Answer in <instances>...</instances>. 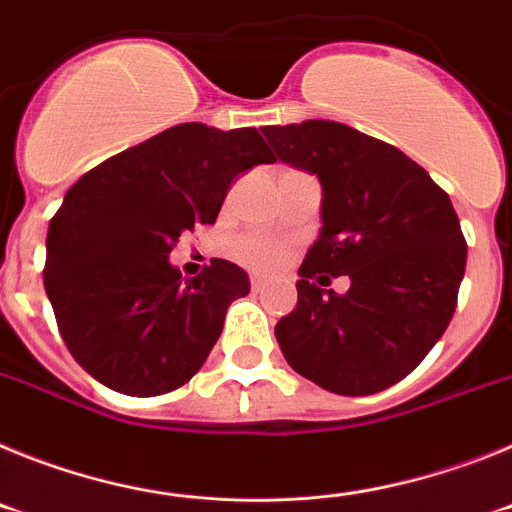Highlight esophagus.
Returning a JSON list of instances; mask_svg holds the SVG:
<instances>
[{"label": "esophagus", "mask_w": 512, "mask_h": 512, "mask_svg": "<svg viewBox=\"0 0 512 512\" xmlns=\"http://www.w3.org/2000/svg\"><path fill=\"white\" fill-rule=\"evenodd\" d=\"M251 289H253V292H264L266 279L264 277H251Z\"/></svg>", "instance_id": "34e87169"}]
</instances>
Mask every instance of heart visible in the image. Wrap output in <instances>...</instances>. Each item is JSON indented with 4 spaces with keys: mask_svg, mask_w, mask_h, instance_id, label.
Listing matches in <instances>:
<instances>
[{
    "mask_svg": "<svg viewBox=\"0 0 512 512\" xmlns=\"http://www.w3.org/2000/svg\"><path fill=\"white\" fill-rule=\"evenodd\" d=\"M238 253L246 264L256 266V269H271L277 266L284 256V248L279 243L261 241V238H248V241L238 243Z\"/></svg>",
    "mask_w": 512,
    "mask_h": 512,
    "instance_id": "obj_1",
    "label": "heart"
}]
</instances>
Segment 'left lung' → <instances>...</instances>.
I'll list each match as a JSON object with an SVG mask.
<instances>
[{"label": "left lung", "instance_id": "obj_1", "mask_svg": "<svg viewBox=\"0 0 512 512\" xmlns=\"http://www.w3.org/2000/svg\"><path fill=\"white\" fill-rule=\"evenodd\" d=\"M261 133L282 164L323 189L297 307L274 328L284 359L336 395L387 390L425 359L456 310L467 243L449 194L400 148L343 122ZM330 276L352 279L346 296L322 289Z\"/></svg>", "mask_w": 512, "mask_h": 512}]
</instances>
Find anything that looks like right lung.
<instances>
[{
    "label": "right lung",
    "instance_id": "obj_1",
    "mask_svg": "<svg viewBox=\"0 0 512 512\" xmlns=\"http://www.w3.org/2000/svg\"><path fill=\"white\" fill-rule=\"evenodd\" d=\"M274 164L253 128L182 122L107 158L66 192L45 238V295L71 356L133 397L182 387L223 333L248 274L212 259L182 277L169 253L184 230L215 223L235 176Z\"/></svg>",
    "mask_w": 512,
    "mask_h": 512
}]
</instances>
